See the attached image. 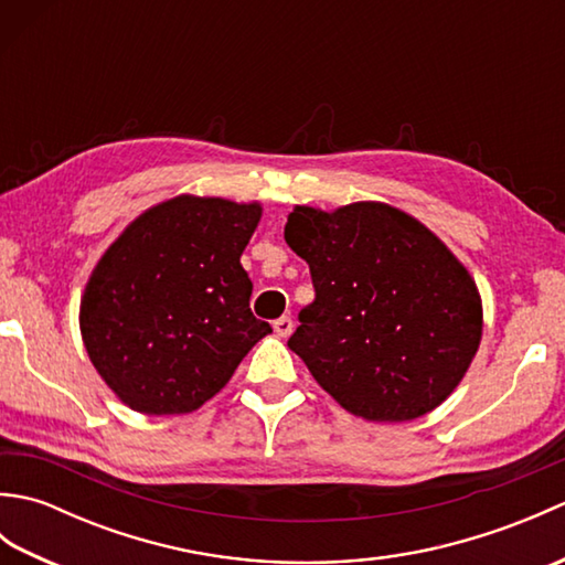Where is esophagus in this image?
I'll list each match as a JSON object with an SVG mask.
<instances>
[{
	"label": "esophagus",
	"instance_id": "1",
	"mask_svg": "<svg viewBox=\"0 0 565 565\" xmlns=\"http://www.w3.org/2000/svg\"><path fill=\"white\" fill-rule=\"evenodd\" d=\"M274 332L279 334V338H289V334L294 332V320L289 316L274 320Z\"/></svg>",
	"mask_w": 565,
	"mask_h": 565
}]
</instances>
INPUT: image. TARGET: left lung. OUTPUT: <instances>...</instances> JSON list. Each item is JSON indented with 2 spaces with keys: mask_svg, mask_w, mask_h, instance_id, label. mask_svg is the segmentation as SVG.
Wrapping results in <instances>:
<instances>
[{
  "mask_svg": "<svg viewBox=\"0 0 565 565\" xmlns=\"http://www.w3.org/2000/svg\"><path fill=\"white\" fill-rule=\"evenodd\" d=\"M284 237L316 286L289 350L322 391L369 423H407L449 398L481 344L483 301L425 223L383 201L294 206Z\"/></svg>",
  "mask_w": 565,
  "mask_h": 565,
  "instance_id": "8db88e82",
  "label": "left lung"
}]
</instances>
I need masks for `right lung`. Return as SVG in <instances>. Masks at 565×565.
Wrapping results in <instances>:
<instances>
[{"mask_svg": "<svg viewBox=\"0 0 565 565\" xmlns=\"http://www.w3.org/2000/svg\"><path fill=\"white\" fill-rule=\"evenodd\" d=\"M259 218V201L179 194L142 211L106 247L82 291L79 332L130 411H199L271 332L252 316L239 264Z\"/></svg>", "mask_w": 565, "mask_h": 565, "instance_id": "1", "label": "right lung"}]
</instances>
